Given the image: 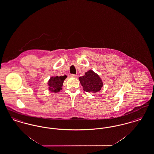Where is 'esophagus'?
<instances>
[{
	"mask_svg": "<svg viewBox=\"0 0 154 154\" xmlns=\"http://www.w3.org/2000/svg\"><path fill=\"white\" fill-rule=\"evenodd\" d=\"M77 74H70V77H73V78H77Z\"/></svg>",
	"mask_w": 154,
	"mask_h": 154,
	"instance_id": "1",
	"label": "esophagus"
}]
</instances>
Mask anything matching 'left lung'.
I'll list each match as a JSON object with an SVG mask.
<instances>
[{"label":"left lung","mask_w":154,"mask_h":154,"mask_svg":"<svg viewBox=\"0 0 154 154\" xmlns=\"http://www.w3.org/2000/svg\"><path fill=\"white\" fill-rule=\"evenodd\" d=\"M83 90L91 93H96L101 90L103 84L98 74L92 70H89L85 75L79 77Z\"/></svg>","instance_id":"obj_1"}]
</instances>
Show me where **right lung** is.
I'll return each mask as SVG.
<instances>
[{"label":"right lung","mask_w":154,"mask_h":154,"mask_svg":"<svg viewBox=\"0 0 154 154\" xmlns=\"http://www.w3.org/2000/svg\"><path fill=\"white\" fill-rule=\"evenodd\" d=\"M67 77L66 75L64 76H55L51 77L48 81L49 90L52 92H58L61 89L63 85V81Z\"/></svg>","instance_id":"add662e5"}]
</instances>
